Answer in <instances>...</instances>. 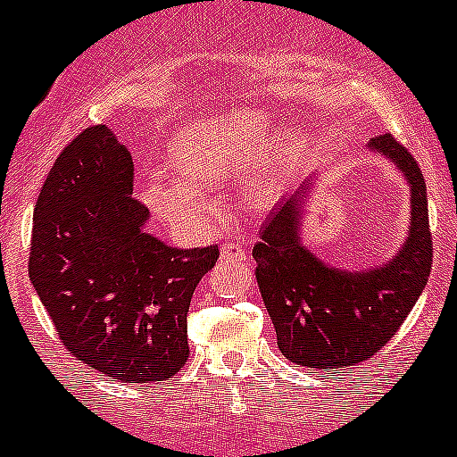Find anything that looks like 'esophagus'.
Here are the masks:
<instances>
[{"label":"esophagus","instance_id":"obj_1","mask_svg":"<svg viewBox=\"0 0 457 457\" xmlns=\"http://www.w3.org/2000/svg\"><path fill=\"white\" fill-rule=\"evenodd\" d=\"M246 251L245 246L236 245V242H224L221 245V261L231 262V261H245Z\"/></svg>","mask_w":457,"mask_h":457}]
</instances>
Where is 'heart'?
I'll use <instances>...</instances> for the list:
<instances>
[{
    "label": "heart",
    "mask_w": 457,
    "mask_h": 457,
    "mask_svg": "<svg viewBox=\"0 0 457 457\" xmlns=\"http://www.w3.org/2000/svg\"><path fill=\"white\" fill-rule=\"evenodd\" d=\"M299 154V133L271 127V112L237 108L195 120L167 142L171 179L142 183L140 199L154 215L177 228H195L211 211L208 190L246 171L245 195L253 204L270 199Z\"/></svg>",
    "instance_id": "heart-1"
}]
</instances>
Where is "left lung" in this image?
<instances>
[{
	"mask_svg": "<svg viewBox=\"0 0 457 457\" xmlns=\"http://www.w3.org/2000/svg\"><path fill=\"white\" fill-rule=\"evenodd\" d=\"M396 167L410 190L408 233L385 262L337 267L321 261L301 236L305 204L321 171L283 196L253 246L256 280L276 328L280 353L311 370H337L374 355L399 330L428 283L433 240L420 165L390 133L367 142Z\"/></svg>",
	"mask_w": 457,
	"mask_h": 457,
	"instance_id": "1",
	"label": "left lung"
}]
</instances>
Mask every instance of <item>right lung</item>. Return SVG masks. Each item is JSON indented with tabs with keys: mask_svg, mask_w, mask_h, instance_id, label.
Masks as SVG:
<instances>
[{
	"mask_svg": "<svg viewBox=\"0 0 457 457\" xmlns=\"http://www.w3.org/2000/svg\"><path fill=\"white\" fill-rule=\"evenodd\" d=\"M133 161L106 127L61 152L33 208L29 278L62 345L122 383L167 380L186 365L187 308L220 249H177L146 233Z\"/></svg>",
	"mask_w": 457,
	"mask_h": 457,
	"instance_id": "1",
	"label": "right lung"
}]
</instances>
